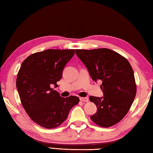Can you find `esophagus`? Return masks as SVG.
Masks as SVG:
<instances>
[{
    "label": "esophagus",
    "instance_id": "esophagus-1",
    "mask_svg": "<svg viewBox=\"0 0 153 153\" xmlns=\"http://www.w3.org/2000/svg\"><path fill=\"white\" fill-rule=\"evenodd\" d=\"M81 101H83V102H88V98L87 97H80L79 98Z\"/></svg>",
    "mask_w": 153,
    "mask_h": 153
}]
</instances>
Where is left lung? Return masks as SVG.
<instances>
[{"instance_id":"8db88e82","label":"left lung","mask_w":153,"mask_h":153,"mask_svg":"<svg viewBox=\"0 0 153 153\" xmlns=\"http://www.w3.org/2000/svg\"><path fill=\"white\" fill-rule=\"evenodd\" d=\"M76 54L88 70L93 81L100 80L104 96H90L97 112L90 117L97 125L108 128L122 120L136 95L134 71L128 60L108 48L77 49Z\"/></svg>"}]
</instances>
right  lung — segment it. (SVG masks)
Wrapping results in <instances>:
<instances>
[{
    "instance_id": "add662e5",
    "label": "right lung",
    "mask_w": 153,
    "mask_h": 153,
    "mask_svg": "<svg viewBox=\"0 0 153 153\" xmlns=\"http://www.w3.org/2000/svg\"><path fill=\"white\" fill-rule=\"evenodd\" d=\"M74 54L75 49L38 52L25 59L19 68L16 87L22 105L30 118L43 128L59 126L79 101L76 96L62 97L53 89Z\"/></svg>"
}]
</instances>
